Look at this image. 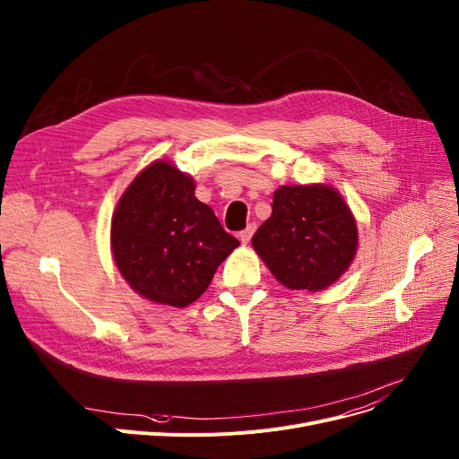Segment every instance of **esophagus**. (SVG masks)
I'll return each mask as SVG.
<instances>
[{
  "label": "esophagus",
  "mask_w": 459,
  "mask_h": 459,
  "mask_svg": "<svg viewBox=\"0 0 459 459\" xmlns=\"http://www.w3.org/2000/svg\"><path fill=\"white\" fill-rule=\"evenodd\" d=\"M255 230H256V225H255V223L247 225L246 229H243V230L239 232V241H241V243H249V241H251V236L255 234Z\"/></svg>",
  "instance_id": "obj_1"
}]
</instances>
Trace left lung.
I'll return each mask as SVG.
<instances>
[{"instance_id":"1","label":"left lung","mask_w":459,"mask_h":459,"mask_svg":"<svg viewBox=\"0 0 459 459\" xmlns=\"http://www.w3.org/2000/svg\"><path fill=\"white\" fill-rule=\"evenodd\" d=\"M271 208V218L253 236V249L281 284L319 291L349 269L358 251V227L338 190L282 186Z\"/></svg>"}]
</instances>
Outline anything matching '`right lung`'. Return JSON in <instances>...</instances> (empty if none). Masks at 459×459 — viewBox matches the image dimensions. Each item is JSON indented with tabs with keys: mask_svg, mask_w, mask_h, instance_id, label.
Returning a JSON list of instances; mask_svg holds the SVG:
<instances>
[{
	"mask_svg": "<svg viewBox=\"0 0 459 459\" xmlns=\"http://www.w3.org/2000/svg\"><path fill=\"white\" fill-rule=\"evenodd\" d=\"M238 246L213 210L195 197L194 178L168 160L136 175L110 225L121 277L143 299L175 308L197 300Z\"/></svg>",
	"mask_w": 459,
	"mask_h": 459,
	"instance_id": "add662e5",
	"label": "right lung"
}]
</instances>
